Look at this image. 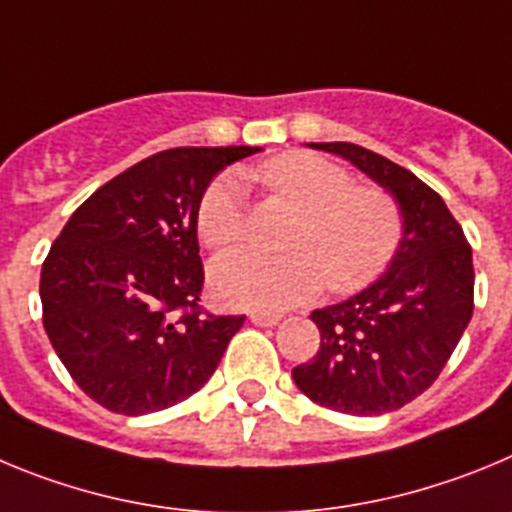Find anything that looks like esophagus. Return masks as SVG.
Masks as SVG:
<instances>
[{"instance_id":"34e87169","label":"esophagus","mask_w":512,"mask_h":512,"mask_svg":"<svg viewBox=\"0 0 512 512\" xmlns=\"http://www.w3.org/2000/svg\"><path fill=\"white\" fill-rule=\"evenodd\" d=\"M250 319L255 326H275L280 324V313H252Z\"/></svg>"}]
</instances>
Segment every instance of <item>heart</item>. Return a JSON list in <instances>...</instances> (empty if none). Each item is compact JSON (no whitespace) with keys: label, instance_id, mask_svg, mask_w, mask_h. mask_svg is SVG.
I'll use <instances>...</instances> for the list:
<instances>
[{"label":"heart","instance_id":"obj_1","mask_svg":"<svg viewBox=\"0 0 512 512\" xmlns=\"http://www.w3.org/2000/svg\"><path fill=\"white\" fill-rule=\"evenodd\" d=\"M265 188L296 206L285 237L290 252L232 250L211 262L216 298L250 311H283L326 288L349 296L375 283L403 245V211L385 188L354 186L344 165L316 153H285L260 168ZM247 224L245 183L224 170L201 193L196 232L211 250L242 239Z\"/></svg>","mask_w":512,"mask_h":512}]
</instances>
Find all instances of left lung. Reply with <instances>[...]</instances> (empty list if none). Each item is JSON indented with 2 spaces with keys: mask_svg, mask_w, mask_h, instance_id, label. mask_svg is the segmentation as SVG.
I'll return each mask as SVG.
<instances>
[{
  "mask_svg": "<svg viewBox=\"0 0 512 512\" xmlns=\"http://www.w3.org/2000/svg\"><path fill=\"white\" fill-rule=\"evenodd\" d=\"M342 155L388 188L403 211L398 257L370 288L316 308L321 347L293 367L313 403L352 416H382L434 385L474 308L472 247L444 199L411 170L352 142H308Z\"/></svg>",
  "mask_w": 512,
  "mask_h": 512,
  "instance_id": "obj_1",
  "label": "left lung"
}]
</instances>
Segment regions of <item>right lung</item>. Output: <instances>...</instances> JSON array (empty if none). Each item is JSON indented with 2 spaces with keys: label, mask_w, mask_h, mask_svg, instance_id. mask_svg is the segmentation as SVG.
<instances>
[{
  "label": "right lung",
  "mask_w": 512,
  "mask_h": 512,
  "mask_svg": "<svg viewBox=\"0 0 512 512\" xmlns=\"http://www.w3.org/2000/svg\"><path fill=\"white\" fill-rule=\"evenodd\" d=\"M260 147H173L73 211L40 273L43 326L76 385L122 416L163 411L214 375L245 316L199 306L196 206L211 178Z\"/></svg>",
  "instance_id": "add662e5"
}]
</instances>
